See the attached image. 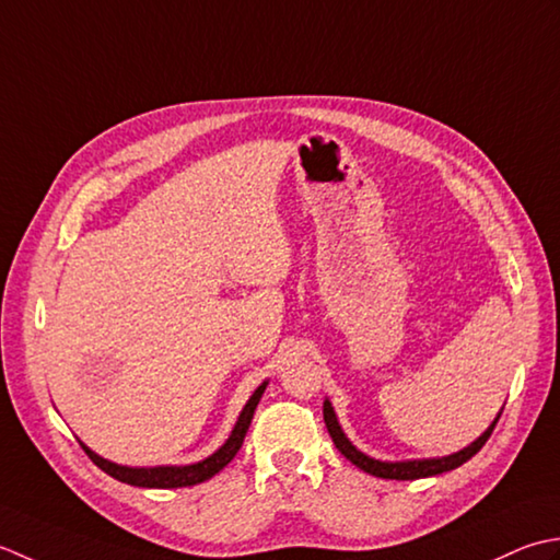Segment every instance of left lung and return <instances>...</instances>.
I'll return each mask as SVG.
<instances>
[{"instance_id": "obj_1", "label": "left lung", "mask_w": 560, "mask_h": 560, "mask_svg": "<svg viewBox=\"0 0 560 560\" xmlns=\"http://www.w3.org/2000/svg\"><path fill=\"white\" fill-rule=\"evenodd\" d=\"M500 418V413H498ZM498 418L490 423V428L483 432L481 438L476 442H471L469 447H464L462 452L450 454V456H440V459H413V462H380V459H372V456L362 454L358 447H352V442L346 438V432L340 430L338 425V418L334 413V406L330 401H324V423L328 428V435L334 440V444L338 447V452L350 459L352 464L362 469L364 474H372L376 478H392V481H413V478H428V476H438L444 471H452L456 466H462L464 462H469L471 456L483 447L488 442L490 432H493Z\"/></svg>"}]
</instances>
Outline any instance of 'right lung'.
Here are the masks:
<instances>
[{
    "label": "right lung",
    "instance_id": "obj_1",
    "mask_svg": "<svg viewBox=\"0 0 560 560\" xmlns=\"http://www.w3.org/2000/svg\"><path fill=\"white\" fill-rule=\"evenodd\" d=\"M266 384L268 382L260 384L258 389L254 392V396L248 398V404L244 406L242 416H238L230 440H226L214 454H210L208 459H202L198 464L152 466V469H137V466L113 464V462L104 459V456H98L96 452H91L84 442H79V444H82V450L89 454V459L94 462L101 471H106L108 476H113L120 483L140 486V488H186V486H196V483L208 481V478H212L214 474H220L224 466L234 459L236 452L242 450L244 438H246L248 425H250V418H254V410L260 401V396H264V392H266Z\"/></svg>",
    "mask_w": 560,
    "mask_h": 560
}]
</instances>
